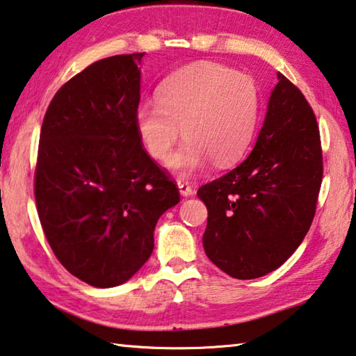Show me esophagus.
Returning a JSON list of instances; mask_svg holds the SVG:
<instances>
[{
    "label": "esophagus",
    "instance_id": "34e87169",
    "mask_svg": "<svg viewBox=\"0 0 356 356\" xmlns=\"http://www.w3.org/2000/svg\"><path fill=\"white\" fill-rule=\"evenodd\" d=\"M177 186H178V189H179V194H181L183 197H191L192 194H194V189L191 188L189 183H186V181H178V183H177Z\"/></svg>",
    "mask_w": 356,
    "mask_h": 356
}]
</instances>
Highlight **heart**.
I'll return each mask as SVG.
<instances>
[{
	"label": "heart",
	"mask_w": 356,
	"mask_h": 356,
	"mask_svg": "<svg viewBox=\"0 0 356 356\" xmlns=\"http://www.w3.org/2000/svg\"><path fill=\"white\" fill-rule=\"evenodd\" d=\"M260 91L248 74L214 63H199L170 75L157 101H142L134 112L138 138L149 156L167 162L179 137L188 140L170 165L191 175L208 164L227 165L246 153L257 131Z\"/></svg>",
	"instance_id": "1"
}]
</instances>
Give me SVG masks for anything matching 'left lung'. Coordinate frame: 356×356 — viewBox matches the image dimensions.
Listing matches in <instances>:
<instances>
[{"mask_svg": "<svg viewBox=\"0 0 356 356\" xmlns=\"http://www.w3.org/2000/svg\"><path fill=\"white\" fill-rule=\"evenodd\" d=\"M322 175L316 115L302 92L277 72L254 149L197 192L208 209V259L235 279L275 271L309 230Z\"/></svg>", "mask_w": 356, "mask_h": 356, "instance_id": "obj_1", "label": "left lung"}]
</instances>
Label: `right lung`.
Returning a JSON list of instances; mask_svg holds the SVG:
<instances>
[{"mask_svg": "<svg viewBox=\"0 0 356 356\" xmlns=\"http://www.w3.org/2000/svg\"><path fill=\"white\" fill-rule=\"evenodd\" d=\"M143 55L83 69L58 90L40 129V225L61 265L99 289L124 284L145 265L157 219L179 202L134 124Z\"/></svg>", "mask_w": 356, "mask_h": 356, "instance_id": "add662e5", "label": "right lung"}]
</instances>
